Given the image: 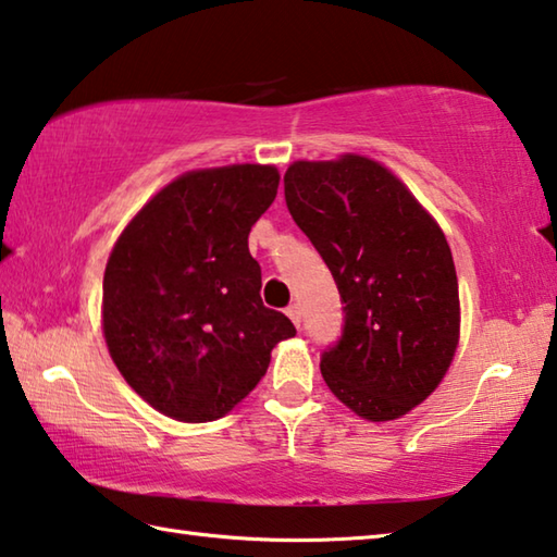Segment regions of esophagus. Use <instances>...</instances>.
<instances>
[{
  "label": "esophagus",
  "mask_w": 557,
  "mask_h": 557,
  "mask_svg": "<svg viewBox=\"0 0 557 557\" xmlns=\"http://www.w3.org/2000/svg\"><path fill=\"white\" fill-rule=\"evenodd\" d=\"M287 317L292 319V324H295V326L299 329V324H301V312H299L297 305H289V307H287Z\"/></svg>",
  "instance_id": "obj_1"
}]
</instances>
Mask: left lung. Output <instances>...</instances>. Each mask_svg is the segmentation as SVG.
Segmentation results:
<instances>
[{"label": "left lung", "mask_w": 557, "mask_h": 557, "mask_svg": "<svg viewBox=\"0 0 557 557\" xmlns=\"http://www.w3.org/2000/svg\"><path fill=\"white\" fill-rule=\"evenodd\" d=\"M292 219L332 270L344 305L322 375L366 420H395L437 388L459 342V287L445 233L400 178L366 157L295 162Z\"/></svg>", "instance_id": "8db88e82"}]
</instances>
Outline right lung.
Returning <instances> with one entry per match:
<instances>
[{
    "label": "right lung",
    "mask_w": 557,
    "mask_h": 557,
    "mask_svg": "<svg viewBox=\"0 0 557 557\" xmlns=\"http://www.w3.org/2000/svg\"><path fill=\"white\" fill-rule=\"evenodd\" d=\"M275 166L201 169L164 186L122 231L102 280L110 356L143 398L184 422L219 420L297 334L260 299L248 235L277 196Z\"/></svg>",
    "instance_id": "1"
}]
</instances>
